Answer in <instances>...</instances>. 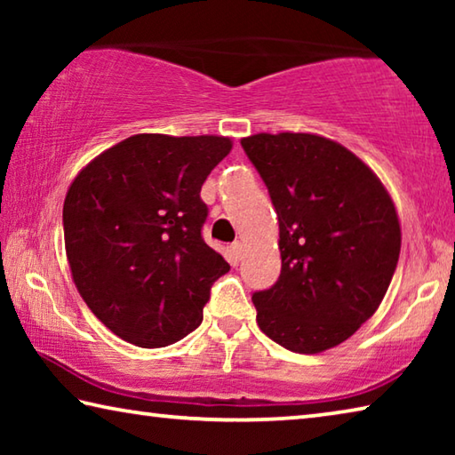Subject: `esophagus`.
<instances>
[{
    "mask_svg": "<svg viewBox=\"0 0 455 455\" xmlns=\"http://www.w3.org/2000/svg\"><path fill=\"white\" fill-rule=\"evenodd\" d=\"M230 251H233L235 259H243V255H244V244H243L241 241H235L233 244H230Z\"/></svg>",
    "mask_w": 455,
    "mask_h": 455,
    "instance_id": "obj_1",
    "label": "esophagus"
}]
</instances>
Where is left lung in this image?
Masks as SVG:
<instances>
[{
    "label": "left lung",
    "instance_id": "obj_1",
    "mask_svg": "<svg viewBox=\"0 0 455 455\" xmlns=\"http://www.w3.org/2000/svg\"><path fill=\"white\" fill-rule=\"evenodd\" d=\"M279 217L281 275L252 295L267 337L295 353L349 339L395 273L402 228L381 180L355 154L305 132L241 140Z\"/></svg>",
    "mask_w": 455,
    "mask_h": 455
}]
</instances>
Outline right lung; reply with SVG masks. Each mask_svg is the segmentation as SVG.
<instances>
[{
	"mask_svg": "<svg viewBox=\"0 0 455 455\" xmlns=\"http://www.w3.org/2000/svg\"><path fill=\"white\" fill-rule=\"evenodd\" d=\"M225 136L136 134L82 168L64 200L72 279L90 311L124 341L154 349L203 323L228 263L204 243L206 176Z\"/></svg>",
	"mask_w": 455,
	"mask_h": 455,
	"instance_id": "obj_1",
	"label": "right lung"
}]
</instances>
